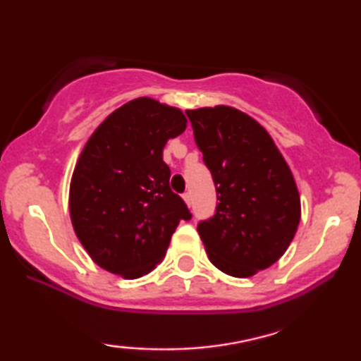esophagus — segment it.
<instances>
[{
	"label": "esophagus",
	"instance_id": "obj_1",
	"mask_svg": "<svg viewBox=\"0 0 361 361\" xmlns=\"http://www.w3.org/2000/svg\"><path fill=\"white\" fill-rule=\"evenodd\" d=\"M182 199H184V202L187 204V207H190V204H192V195L189 194V192H185V194L182 195Z\"/></svg>",
	"mask_w": 361,
	"mask_h": 361
}]
</instances>
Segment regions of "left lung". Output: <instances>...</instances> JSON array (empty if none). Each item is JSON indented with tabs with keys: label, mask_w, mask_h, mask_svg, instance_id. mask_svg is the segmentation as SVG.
<instances>
[{
	"label": "left lung",
	"mask_w": 361,
	"mask_h": 361,
	"mask_svg": "<svg viewBox=\"0 0 361 361\" xmlns=\"http://www.w3.org/2000/svg\"><path fill=\"white\" fill-rule=\"evenodd\" d=\"M185 113L220 200L197 228L202 243L215 268L251 278L274 264L298 231L294 176L269 133L246 113L226 105Z\"/></svg>",
	"instance_id": "8db88e82"
}]
</instances>
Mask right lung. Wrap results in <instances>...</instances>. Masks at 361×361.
<instances>
[{
	"label": "right lung",
	"mask_w": 361,
	"mask_h": 361,
	"mask_svg": "<svg viewBox=\"0 0 361 361\" xmlns=\"http://www.w3.org/2000/svg\"><path fill=\"white\" fill-rule=\"evenodd\" d=\"M179 108L140 97L110 113L78 156L68 210L73 231L100 268L137 279L164 259L180 220L190 212L169 187L162 149L182 135Z\"/></svg>",
	"instance_id": "obj_1"
}]
</instances>
